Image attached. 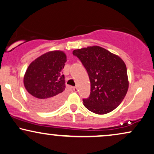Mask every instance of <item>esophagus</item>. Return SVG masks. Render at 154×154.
<instances>
[{"instance_id": "1", "label": "esophagus", "mask_w": 154, "mask_h": 154, "mask_svg": "<svg viewBox=\"0 0 154 154\" xmlns=\"http://www.w3.org/2000/svg\"><path fill=\"white\" fill-rule=\"evenodd\" d=\"M73 91H74V92H78L77 87H73Z\"/></svg>"}]
</instances>
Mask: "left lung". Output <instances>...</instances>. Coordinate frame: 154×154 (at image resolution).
<instances>
[{"label":"left lung","instance_id":"8db88e82","mask_svg":"<svg viewBox=\"0 0 154 154\" xmlns=\"http://www.w3.org/2000/svg\"><path fill=\"white\" fill-rule=\"evenodd\" d=\"M73 54L81 60L90 78V95L83 100L85 108L100 115L117 108L129 87L123 60L97 45L74 50Z\"/></svg>","mask_w":154,"mask_h":154}]
</instances>
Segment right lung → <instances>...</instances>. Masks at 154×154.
<instances>
[{
    "instance_id": "1",
    "label": "right lung",
    "mask_w": 154,
    "mask_h": 154,
    "mask_svg": "<svg viewBox=\"0 0 154 154\" xmlns=\"http://www.w3.org/2000/svg\"><path fill=\"white\" fill-rule=\"evenodd\" d=\"M66 55L61 50L46 52L29 64L24 76V85L29 100L43 111L57 109L65 98V81L62 69Z\"/></svg>"
}]
</instances>
